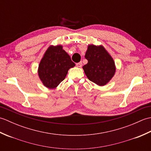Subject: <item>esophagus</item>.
Segmentation results:
<instances>
[{
	"instance_id": "esophagus-1",
	"label": "esophagus",
	"mask_w": 151,
	"mask_h": 151,
	"mask_svg": "<svg viewBox=\"0 0 151 151\" xmlns=\"http://www.w3.org/2000/svg\"><path fill=\"white\" fill-rule=\"evenodd\" d=\"M76 66H77L78 67H81L82 66V62H78L76 63Z\"/></svg>"
}]
</instances>
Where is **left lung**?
<instances>
[{
  "label": "left lung",
  "mask_w": 151,
  "mask_h": 151,
  "mask_svg": "<svg viewBox=\"0 0 151 151\" xmlns=\"http://www.w3.org/2000/svg\"><path fill=\"white\" fill-rule=\"evenodd\" d=\"M85 58L87 64L82 67L89 81L99 86L110 81L116 70L114 59L102 45H89Z\"/></svg>",
  "instance_id": "1"
}]
</instances>
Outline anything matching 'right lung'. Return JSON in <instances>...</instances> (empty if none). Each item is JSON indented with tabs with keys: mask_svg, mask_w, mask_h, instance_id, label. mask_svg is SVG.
Listing matches in <instances>:
<instances>
[{
	"mask_svg": "<svg viewBox=\"0 0 151 151\" xmlns=\"http://www.w3.org/2000/svg\"><path fill=\"white\" fill-rule=\"evenodd\" d=\"M75 66L62 45H50L40 61L38 76L46 88L54 89L65 79L69 69Z\"/></svg>",
	"mask_w": 151,
	"mask_h": 151,
	"instance_id": "right-lung-1",
	"label": "right lung"
}]
</instances>
